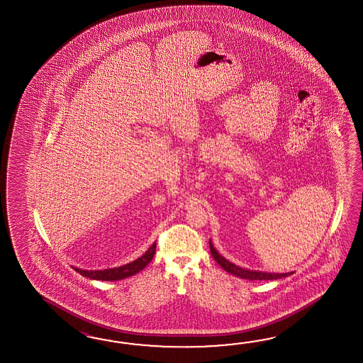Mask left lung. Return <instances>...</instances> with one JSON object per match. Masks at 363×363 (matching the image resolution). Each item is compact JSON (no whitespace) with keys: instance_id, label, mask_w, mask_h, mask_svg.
<instances>
[{"instance_id":"obj_1","label":"left lung","mask_w":363,"mask_h":363,"mask_svg":"<svg viewBox=\"0 0 363 363\" xmlns=\"http://www.w3.org/2000/svg\"><path fill=\"white\" fill-rule=\"evenodd\" d=\"M210 245V252L213 258L216 259V263L223 269L224 271L230 272L231 275H235L238 278L247 279V280H275V279L286 278L292 275L294 272H283V274H275V272H263V271L247 270V269H242L240 266H236L235 263L230 262L228 259H225L223 255H219L216 250L211 240L208 241Z\"/></svg>"}]
</instances>
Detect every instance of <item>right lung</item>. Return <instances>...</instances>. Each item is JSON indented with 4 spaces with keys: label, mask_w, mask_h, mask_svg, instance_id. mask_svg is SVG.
I'll use <instances>...</instances> for the list:
<instances>
[{
    "label": "right lung",
    "mask_w": 363,
    "mask_h": 363,
    "mask_svg": "<svg viewBox=\"0 0 363 363\" xmlns=\"http://www.w3.org/2000/svg\"><path fill=\"white\" fill-rule=\"evenodd\" d=\"M155 253V242L152 247L147 249L144 255L139 257L138 259L132 262L114 267V269H105V270H82L77 267L75 269L77 272L83 275L85 278L94 279V280H104V281H113V280H121V279L130 278L132 275L138 274L140 271L144 270L149 262L153 259V255Z\"/></svg>",
    "instance_id": "right-lung-1"
}]
</instances>
